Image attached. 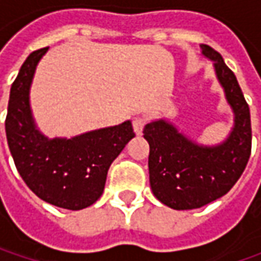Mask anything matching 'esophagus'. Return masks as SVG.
<instances>
[{
    "mask_svg": "<svg viewBox=\"0 0 261 261\" xmlns=\"http://www.w3.org/2000/svg\"><path fill=\"white\" fill-rule=\"evenodd\" d=\"M134 130H135L136 135H142V130H144V126H145V119L141 117V116H136L134 117Z\"/></svg>",
    "mask_w": 261,
    "mask_h": 261,
    "instance_id": "34e87169",
    "label": "esophagus"
}]
</instances>
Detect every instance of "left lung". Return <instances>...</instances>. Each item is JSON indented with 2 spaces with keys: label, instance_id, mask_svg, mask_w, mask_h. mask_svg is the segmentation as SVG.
Instances as JSON below:
<instances>
[{
  "label": "left lung",
  "instance_id": "left-lung-1",
  "mask_svg": "<svg viewBox=\"0 0 261 261\" xmlns=\"http://www.w3.org/2000/svg\"><path fill=\"white\" fill-rule=\"evenodd\" d=\"M234 113V126L225 141L202 145L181 134L166 119L144 129L149 144V185L156 199L171 209H197L226 195L246 168L251 154L250 109L234 72L211 46L200 45Z\"/></svg>",
  "mask_w": 261,
  "mask_h": 261
}]
</instances>
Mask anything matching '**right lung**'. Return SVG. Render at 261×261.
<instances>
[{
  "label": "right lung",
  "mask_w": 261,
  "mask_h": 261,
  "mask_svg": "<svg viewBox=\"0 0 261 261\" xmlns=\"http://www.w3.org/2000/svg\"><path fill=\"white\" fill-rule=\"evenodd\" d=\"M49 47L27 56L10 91L5 134L14 164L37 197L69 211L88 207L103 195L107 171L135 138L130 120L72 138H47L30 107L36 66Z\"/></svg>",
  "instance_id": "obj_1"
}]
</instances>
